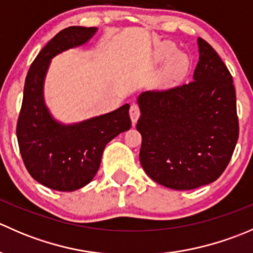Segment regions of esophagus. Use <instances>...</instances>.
Listing matches in <instances>:
<instances>
[{
	"mask_svg": "<svg viewBox=\"0 0 253 253\" xmlns=\"http://www.w3.org/2000/svg\"><path fill=\"white\" fill-rule=\"evenodd\" d=\"M129 116H131V120H132V124H136L137 120H138L139 117V108L138 105H136V104H132L131 108H129Z\"/></svg>",
	"mask_w": 253,
	"mask_h": 253,
	"instance_id": "esophagus-1",
	"label": "esophagus"
}]
</instances>
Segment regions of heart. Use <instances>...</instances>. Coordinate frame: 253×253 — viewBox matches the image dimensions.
<instances>
[{"instance_id":"heart-1","label":"heart","mask_w":253,"mask_h":253,"mask_svg":"<svg viewBox=\"0 0 253 253\" xmlns=\"http://www.w3.org/2000/svg\"><path fill=\"white\" fill-rule=\"evenodd\" d=\"M175 52V47L170 44H162L160 46H158L157 50H155V58L158 61H163L165 58L170 57L172 53ZM188 60L183 53L177 52L175 55H172V57L169 60V63H168L167 67V73L171 77L174 76L180 75L185 71V68L187 67Z\"/></svg>"}]
</instances>
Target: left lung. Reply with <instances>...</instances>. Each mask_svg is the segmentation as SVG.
Returning <instances> with one entry per match:
<instances>
[{"label":"left lung","instance_id":"1","mask_svg":"<svg viewBox=\"0 0 253 253\" xmlns=\"http://www.w3.org/2000/svg\"><path fill=\"white\" fill-rule=\"evenodd\" d=\"M193 81L139 94V162L152 180L193 190L219 177L239 138L233 77L213 47L198 38Z\"/></svg>","mask_w":253,"mask_h":253}]
</instances>
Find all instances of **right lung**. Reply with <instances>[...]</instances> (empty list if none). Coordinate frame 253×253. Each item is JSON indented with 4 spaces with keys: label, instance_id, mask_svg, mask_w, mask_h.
Returning a JSON list of instances; mask_svg holds the SVG:
<instances>
[{
    "label": "right lung",
    "instance_id": "obj_1",
    "mask_svg": "<svg viewBox=\"0 0 253 253\" xmlns=\"http://www.w3.org/2000/svg\"><path fill=\"white\" fill-rule=\"evenodd\" d=\"M98 28L68 27L42 47L28 71L17 138L28 172L56 191L70 192L88 185L98 172L106 144L131 128L129 105L82 122L56 121L44 100V82L51 58L88 42Z\"/></svg>",
    "mask_w": 253,
    "mask_h": 253
}]
</instances>
